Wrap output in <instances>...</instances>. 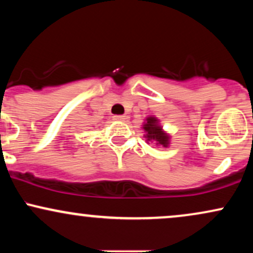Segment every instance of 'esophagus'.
<instances>
[{
    "label": "esophagus",
    "instance_id": "esophagus-1",
    "mask_svg": "<svg viewBox=\"0 0 253 253\" xmlns=\"http://www.w3.org/2000/svg\"><path fill=\"white\" fill-rule=\"evenodd\" d=\"M125 119H126L125 115H115L114 117V120H117V121H125Z\"/></svg>",
    "mask_w": 253,
    "mask_h": 253
}]
</instances>
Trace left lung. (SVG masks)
Returning <instances> with one entry per match:
<instances>
[{"label":"left lung","instance_id":"left-lung-1","mask_svg":"<svg viewBox=\"0 0 253 253\" xmlns=\"http://www.w3.org/2000/svg\"><path fill=\"white\" fill-rule=\"evenodd\" d=\"M143 128L146 134V141L149 143H155L158 146H164L168 147L170 144V136L168 133H165L162 126L159 125V120L155 117H149L146 118V123H144Z\"/></svg>","mask_w":253,"mask_h":253}]
</instances>
